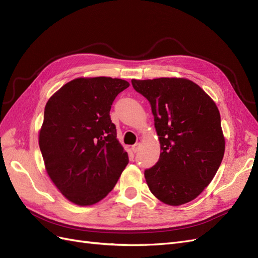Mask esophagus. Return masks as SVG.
<instances>
[{
	"label": "esophagus",
	"instance_id": "34e87169",
	"mask_svg": "<svg viewBox=\"0 0 258 258\" xmlns=\"http://www.w3.org/2000/svg\"><path fill=\"white\" fill-rule=\"evenodd\" d=\"M140 146H141V144H140V143H136L135 145H132V151H134L135 153H137L139 150H140Z\"/></svg>",
	"mask_w": 258,
	"mask_h": 258
}]
</instances>
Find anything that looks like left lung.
<instances>
[{
    "mask_svg": "<svg viewBox=\"0 0 258 258\" xmlns=\"http://www.w3.org/2000/svg\"><path fill=\"white\" fill-rule=\"evenodd\" d=\"M150 101L160 157L144 176L154 196L169 206L187 204L212 181L224 157L220 111L199 86L182 77L132 80Z\"/></svg>",
    "mask_w": 258,
    "mask_h": 258,
    "instance_id": "1",
    "label": "left lung"
}]
</instances>
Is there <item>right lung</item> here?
Returning a JSON list of instances; mask_svg holds the SVG:
<instances>
[{"mask_svg":"<svg viewBox=\"0 0 258 258\" xmlns=\"http://www.w3.org/2000/svg\"><path fill=\"white\" fill-rule=\"evenodd\" d=\"M129 85L105 76L79 77L46 103L38 134L46 172L77 206L95 205L106 197L128 165L110 111L117 95Z\"/></svg>","mask_w":258,"mask_h":258,"instance_id":"1","label":"right lung"}]
</instances>
